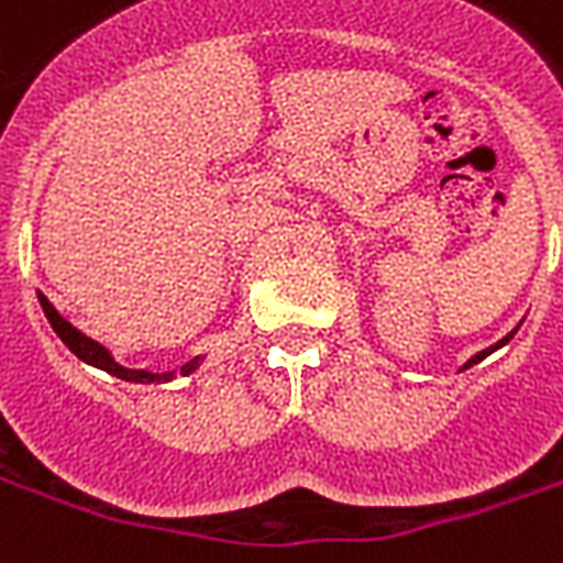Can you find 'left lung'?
Listing matches in <instances>:
<instances>
[{"instance_id": "left-lung-1", "label": "left lung", "mask_w": 563, "mask_h": 563, "mask_svg": "<svg viewBox=\"0 0 563 563\" xmlns=\"http://www.w3.org/2000/svg\"><path fill=\"white\" fill-rule=\"evenodd\" d=\"M514 334H516V331H510V334L504 336V340H498V343H495V345H489V349H483V352H477V355H474L472 361H468V364L462 366V369H468V366H472V364H477V361H483V357H486V355H493L495 349H501L504 343H510V336H514Z\"/></svg>"}]
</instances>
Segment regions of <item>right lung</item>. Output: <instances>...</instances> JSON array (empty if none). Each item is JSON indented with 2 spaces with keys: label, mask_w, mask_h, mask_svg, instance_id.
Masks as SVG:
<instances>
[{
  "label": "right lung",
  "mask_w": 563,
  "mask_h": 563,
  "mask_svg": "<svg viewBox=\"0 0 563 563\" xmlns=\"http://www.w3.org/2000/svg\"><path fill=\"white\" fill-rule=\"evenodd\" d=\"M37 301H41V307H44V316H47L49 324H53V331L59 334L62 343L68 345L70 352L80 357V361H86V364L98 366V369H103V373H110V376L115 378H124V382H136V385H152V382H169V378H173V373H148V369H128V366L115 364L110 352H107L101 343H95L91 336L80 334L68 319H62L59 310H56L44 295H37ZM197 366H199V357H194L190 364L181 366V376L194 373Z\"/></svg>",
  "instance_id": "obj_1"
}]
</instances>
